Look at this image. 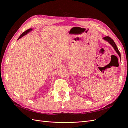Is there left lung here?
Segmentation results:
<instances>
[{"mask_svg": "<svg viewBox=\"0 0 128 128\" xmlns=\"http://www.w3.org/2000/svg\"><path fill=\"white\" fill-rule=\"evenodd\" d=\"M103 38H104V40H105L107 41L108 42H109L110 44L112 45V46H113V47L114 48V50L116 51V52H117V53L118 54V56H120V57L121 58V54H120V51H118V47H117L116 45V44L115 43L114 41L113 40H112L110 37H108V36L104 37Z\"/></svg>", "mask_w": 128, "mask_h": 128, "instance_id": "1", "label": "left lung"}]
</instances>
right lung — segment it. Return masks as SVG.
<instances>
[{
  "label": "right lung",
  "mask_w": 128,
  "mask_h": 128,
  "mask_svg": "<svg viewBox=\"0 0 128 128\" xmlns=\"http://www.w3.org/2000/svg\"><path fill=\"white\" fill-rule=\"evenodd\" d=\"M32 30V29H28V30H26V31H25L24 32H23V33H22V34H21L20 36L18 38V40L20 39V38H21L22 37H23V36H24L25 34H26L27 33L29 32H30V31H31V30Z\"/></svg>",
  "instance_id": "1"
}]
</instances>
